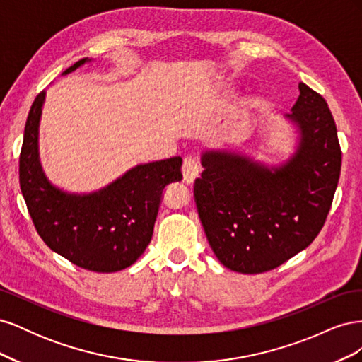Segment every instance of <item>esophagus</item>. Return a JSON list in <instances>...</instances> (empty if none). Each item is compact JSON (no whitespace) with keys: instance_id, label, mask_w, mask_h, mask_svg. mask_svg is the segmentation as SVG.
Here are the masks:
<instances>
[{"instance_id":"obj_1","label":"esophagus","mask_w":362,"mask_h":362,"mask_svg":"<svg viewBox=\"0 0 362 362\" xmlns=\"http://www.w3.org/2000/svg\"><path fill=\"white\" fill-rule=\"evenodd\" d=\"M182 177H184V181L187 184H192L196 178L199 177V166H198V161H196L194 158H184V163H182Z\"/></svg>"}]
</instances>
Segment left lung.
I'll return each instance as SVG.
<instances>
[{"mask_svg":"<svg viewBox=\"0 0 362 362\" xmlns=\"http://www.w3.org/2000/svg\"><path fill=\"white\" fill-rule=\"evenodd\" d=\"M284 116L296 128L293 154L269 166L240 151L205 149L194 201L208 243L229 270L281 266L308 247L331 210L341 170L337 127L323 96L299 83Z\"/></svg>","mask_w":362,"mask_h":362,"instance_id":"8db88e82","label":"left lung"}]
</instances>
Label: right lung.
Wrapping results in <instances>:
<instances>
[{
	"mask_svg": "<svg viewBox=\"0 0 362 362\" xmlns=\"http://www.w3.org/2000/svg\"><path fill=\"white\" fill-rule=\"evenodd\" d=\"M92 59H81L68 75ZM47 92L33 103L19 157V184L36 231L45 245L75 266L98 273L124 270L148 247L163 192L182 180L181 157L127 170L92 193H69L54 185L42 169L39 125Z\"/></svg>",
	"mask_w": 362,
	"mask_h": 362,
	"instance_id": "obj_1",
	"label": "right lung"
}]
</instances>
